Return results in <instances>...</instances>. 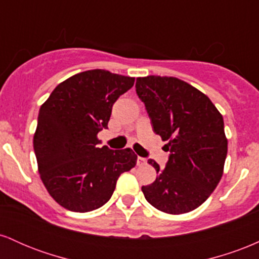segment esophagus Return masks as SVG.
<instances>
[{"mask_svg":"<svg viewBox=\"0 0 259 259\" xmlns=\"http://www.w3.org/2000/svg\"><path fill=\"white\" fill-rule=\"evenodd\" d=\"M136 164H138L139 167H144V165L147 164V159L142 158V157H138V162H136Z\"/></svg>","mask_w":259,"mask_h":259,"instance_id":"1","label":"esophagus"}]
</instances>
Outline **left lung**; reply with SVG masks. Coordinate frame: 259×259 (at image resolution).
Masks as SVG:
<instances>
[{
  "label": "left lung",
  "instance_id": "1",
  "mask_svg": "<svg viewBox=\"0 0 259 259\" xmlns=\"http://www.w3.org/2000/svg\"><path fill=\"white\" fill-rule=\"evenodd\" d=\"M153 132L167 141L164 169L153 159L157 179L142 186L145 198L160 212L183 214L200 207L222 179L228 153L224 120L203 92L174 76L136 79Z\"/></svg>",
  "mask_w": 259,
  "mask_h": 259
}]
</instances>
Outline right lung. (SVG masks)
<instances>
[{
  "mask_svg": "<svg viewBox=\"0 0 259 259\" xmlns=\"http://www.w3.org/2000/svg\"><path fill=\"white\" fill-rule=\"evenodd\" d=\"M134 81L108 70H86L58 84L41 106L34 134L37 169L49 194L65 209L85 213L102 207L119 175L136 165L132 148L97 146L113 103Z\"/></svg>",
  "mask_w": 259,
  "mask_h": 259,
  "instance_id": "right-lung-1",
  "label": "right lung"
}]
</instances>
